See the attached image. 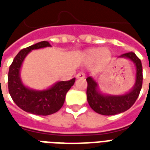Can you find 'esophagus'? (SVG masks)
<instances>
[{"instance_id": "1", "label": "esophagus", "mask_w": 150, "mask_h": 150, "mask_svg": "<svg viewBox=\"0 0 150 150\" xmlns=\"http://www.w3.org/2000/svg\"><path fill=\"white\" fill-rule=\"evenodd\" d=\"M76 78L77 79H84L85 78V74L83 72H79L76 75Z\"/></svg>"}]
</instances>
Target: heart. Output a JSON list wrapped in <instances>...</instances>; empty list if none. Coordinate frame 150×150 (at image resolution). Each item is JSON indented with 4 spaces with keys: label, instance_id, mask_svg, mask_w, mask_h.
Returning a JSON list of instances; mask_svg holds the SVG:
<instances>
[{
    "label": "heart",
    "instance_id": "obj_1",
    "mask_svg": "<svg viewBox=\"0 0 150 150\" xmlns=\"http://www.w3.org/2000/svg\"><path fill=\"white\" fill-rule=\"evenodd\" d=\"M100 54H102L103 56H106L108 54V51L106 50H101L100 48H94V49L89 50L88 51V55L91 59H96Z\"/></svg>",
    "mask_w": 150,
    "mask_h": 150
}]
</instances>
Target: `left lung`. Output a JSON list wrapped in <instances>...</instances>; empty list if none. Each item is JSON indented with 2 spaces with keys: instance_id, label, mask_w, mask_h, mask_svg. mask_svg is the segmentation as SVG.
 Returning a JSON list of instances; mask_svg holds the SVG:
<instances>
[{
  "instance_id": "left-lung-1",
  "label": "left lung",
  "mask_w": 150,
  "mask_h": 150,
  "mask_svg": "<svg viewBox=\"0 0 150 150\" xmlns=\"http://www.w3.org/2000/svg\"><path fill=\"white\" fill-rule=\"evenodd\" d=\"M120 58L130 59L136 66L137 72L135 84L129 92L120 96H108L102 94L99 90L97 83L91 76L88 77L86 79L88 82L87 96L88 104L96 112L101 115L112 116L124 112L129 109L138 98L142 89L143 75L142 62L140 59L133 52L123 54L120 56Z\"/></svg>"
}]
</instances>
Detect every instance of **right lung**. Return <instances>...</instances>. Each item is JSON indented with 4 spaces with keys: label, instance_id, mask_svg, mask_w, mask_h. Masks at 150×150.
Masks as SVG:
<instances>
[{
    "label": "right lung",
    "instance_id": "obj_1",
    "mask_svg": "<svg viewBox=\"0 0 150 150\" xmlns=\"http://www.w3.org/2000/svg\"><path fill=\"white\" fill-rule=\"evenodd\" d=\"M47 46H51L48 42L42 41L21 50L9 67L8 75V92L15 104L25 112L39 116H48L58 112L64 104L67 92L75 81L74 78L69 81L58 82L43 91L33 90L22 83L20 69L25 58L31 50Z\"/></svg>",
    "mask_w": 150,
    "mask_h": 150
}]
</instances>
